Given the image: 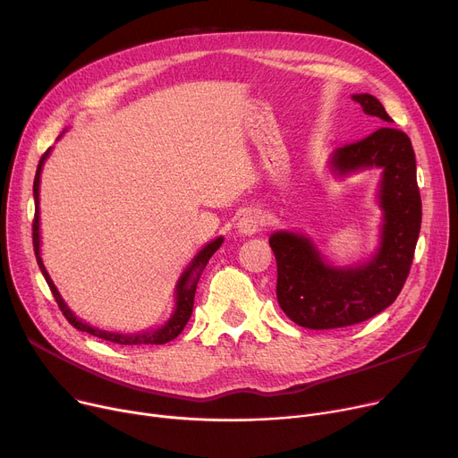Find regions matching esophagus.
I'll use <instances>...</instances> for the list:
<instances>
[{
    "label": "esophagus",
    "instance_id": "esophagus-1",
    "mask_svg": "<svg viewBox=\"0 0 458 458\" xmlns=\"http://www.w3.org/2000/svg\"><path fill=\"white\" fill-rule=\"evenodd\" d=\"M261 223L263 216L258 209H247L242 215V219L237 221V232L242 235H254L261 228Z\"/></svg>",
    "mask_w": 458,
    "mask_h": 458
}]
</instances>
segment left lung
Segmentation results:
<instances>
[{
	"label": "left lung",
	"instance_id": "left-lung-1",
	"mask_svg": "<svg viewBox=\"0 0 458 458\" xmlns=\"http://www.w3.org/2000/svg\"><path fill=\"white\" fill-rule=\"evenodd\" d=\"M351 98L382 124L392 123L375 96L362 92ZM373 168L380 171L377 204L382 223L378 245L368 259L349 266L332 263L314 239L295 230H276L269 237L278 267V304L304 328L362 323L386 310L403 290L421 228L416 156L408 135L382 126L362 140L335 148L327 159V171L335 180Z\"/></svg>",
	"mask_w": 458,
	"mask_h": 458
}]
</instances>
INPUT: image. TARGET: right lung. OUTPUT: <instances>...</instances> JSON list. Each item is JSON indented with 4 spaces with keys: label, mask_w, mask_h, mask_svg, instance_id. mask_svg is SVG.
Segmentation results:
<instances>
[{
    "label": "right lung",
    "mask_w": 458,
    "mask_h": 458,
    "mask_svg": "<svg viewBox=\"0 0 458 458\" xmlns=\"http://www.w3.org/2000/svg\"><path fill=\"white\" fill-rule=\"evenodd\" d=\"M66 131V130H64ZM63 131V133H64ZM63 133L57 137V140L63 137ZM54 148H47V152L40 157L38 166H37V174H35V182H33V199H35V223H33V247H35V256H37V263L38 267L50 285V290L61 308V311L64 314V318L68 319V323L72 327H76L81 332H89L96 338H102L106 342H113V344H120V345H163L166 342L174 340L176 335L183 330V327L187 325L191 314H192V302H195V293H197V284L200 280L202 271L206 269L209 258L216 252L225 242V237L219 235L215 237L213 242H209L208 245H204L195 258L189 261V266L183 269V273L180 275L176 287H174V308H173V314L166 318V321L163 325H157L154 328H147V330H140V332H113V330H104L98 327H92L89 323H85L83 319H80L74 311L70 310V306L66 304V301L63 299V295L59 293L57 285L54 284L50 273L46 271L44 267V261L40 256V174H42V168L46 159L50 157Z\"/></svg>",
    "instance_id": "add662e5"
}]
</instances>
